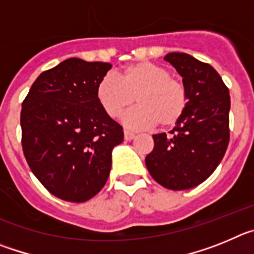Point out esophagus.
<instances>
[{"label": "esophagus", "mask_w": 254, "mask_h": 254, "mask_svg": "<svg viewBox=\"0 0 254 254\" xmlns=\"http://www.w3.org/2000/svg\"><path fill=\"white\" fill-rule=\"evenodd\" d=\"M132 138H134V133H132V132L129 131H125V140L129 141L132 140Z\"/></svg>", "instance_id": "esophagus-1"}]
</instances>
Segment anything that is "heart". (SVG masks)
Segmentation results:
<instances>
[{
	"label": "heart",
	"instance_id": "heart-1",
	"mask_svg": "<svg viewBox=\"0 0 254 254\" xmlns=\"http://www.w3.org/2000/svg\"><path fill=\"white\" fill-rule=\"evenodd\" d=\"M96 98L108 116L117 120L129 107L125 125L132 129L172 127L185 114L188 93L185 84L170 76L169 71L152 62H137L123 67L118 78L105 76L96 86Z\"/></svg>",
	"mask_w": 254,
	"mask_h": 254
}]
</instances>
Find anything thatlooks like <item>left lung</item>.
<instances>
[{"label": "left lung", "instance_id": "left-lung-1", "mask_svg": "<svg viewBox=\"0 0 254 254\" xmlns=\"http://www.w3.org/2000/svg\"><path fill=\"white\" fill-rule=\"evenodd\" d=\"M179 75L188 105L176 127L154 134V150L145 159L152 178L168 190H190L214 173L228 149L229 89L212 66L187 53L164 57Z\"/></svg>", "mask_w": 254, "mask_h": 254}]
</instances>
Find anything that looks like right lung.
Masks as SVG:
<instances>
[{"label": "right lung", "instance_id": "obj_1", "mask_svg": "<svg viewBox=\"0 0 254 254\" xmlns=\"http://www.w3.org/2000/svg\"><path fill=\"white\" fill-rule=\"evenodd\" d=\"M111 64L68 58L40 73L22 102L21 145L31 172L53 196L93 198L109 177L123 127L103 111L96 86Z\"/></svg>", "mask_w": 254, "mask_h": 254}]
</instances>
